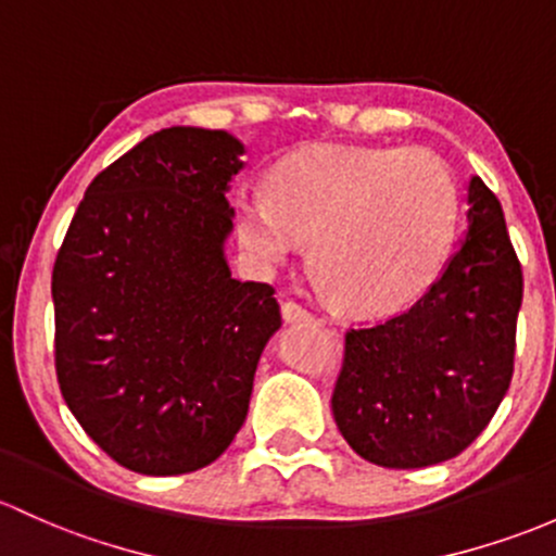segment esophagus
Here are the masks:
<instances>
[{"mask_svg": "<svg viewBox=\"0 0 556 556\" xmlns=\"http://www.w3.org/2000/svg\"><path fill=\"white\" fill-rule=\"evenodd\" d=\"M280 315H283L286 324H309V320H313V315H309L307 309H304L302 304H296V302L280 304Z\"/></svg>", "mask_w": 556, "mask_h": 556, "instance_id": "1", "label": "esophagus"}]
</instances>
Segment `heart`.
<instances>
[{
  "label": "heart",
  "mask_w": 556,
  "mask_h": 556,
  "mask_svg": "<svg viewBox=\"0 0 556 556\" xmlns=\"http://www.w3.org/2000/svg\"><path fill=\"white\" fill-rule=\"evenodd\" d=\"M458 217L451 169L424 148L313 146L273 169V195L236 201L238 241L276 270L313 241V270L352 315H392L427 294Z\"/></svg>",
  "instance_id": "heart-1"
}]
</instances>
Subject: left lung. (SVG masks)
I'll return each instance as SVG.
<instances>
[{"label":"left lung","mask_w":556,"mask_h":556,"mask_svg":"<svg viewBox=\"0 0 556 556\" xmlns=\"http://www.w3.org/2000/svg\"><path fill=\"white\" fill-rule=\"evenodd\" d=\"M464 201L467 230L427 294L348 333L331 410L352 451L379 467L458 456L509 390L522 270L504 208L477 175Z\"/></svg>","instance_id":"8db88e82"}]
</instances>
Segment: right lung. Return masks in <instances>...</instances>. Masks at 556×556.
Returning a JSON list of instances; mask_svg holds the SVG:
<instances>
[{"instance_id":"1","label":"right lung","mask_w":556,"mask_h":556,"mask_svg":"<svg viewBox=\"0 0 556 556\" xmlns=\"http://www.w3.org/2000/svg\"><path fill=\"white\" fill-rule=\"evenodd\" d=\"M243 142L166 127L89 182L52 270L55 368L81 429L137 475H188L247 421L280 328L267 283L230 276Z\"/></svg>"}]
</instances>
